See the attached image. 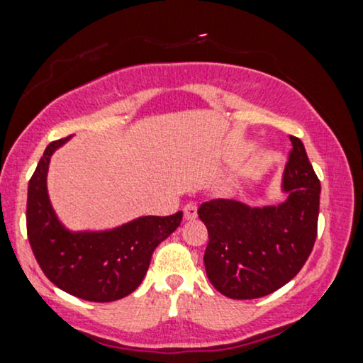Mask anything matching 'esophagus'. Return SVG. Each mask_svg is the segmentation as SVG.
I'll return each mask as SVG.
<instances>
[{"instance_id":"esophagus-1","label":"esophagus","mask_w":363,"mask_h":363,"mask_svg":"<svg viewBox=\"0 0 363 363\" xmlns=\"http://www.w3.org/2000/svg\"><path fill=\"white\" fill-rule=\"evenodd\" d=\"M196 216H198V204L187 203L184 206V218L186 220H194Z\"/></svg>"}]
</instances>
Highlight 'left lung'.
Instances as JSON below:
<instances>
[{
    "instance_id": "8db88e82",
    "label": "left lung",
    "mask_w": 363,
    "mask_h": 363,
    "mask_svg": "<svg viewBox=\"0 0 363 363\" xmlns=\"http://www.w3.org/2000/svg\"><path fill=\"white\" fill-rule=\"evenodd\" d=\"M279 206L248 208L233 199L203 203L198 215L208 228L204 267L209 282L231 299H257L281 289L306 264L318 235L321 184L306 148L291 137Z\"/></svg>"
}]
</instances>
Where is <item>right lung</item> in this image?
<instances>
[{"instance_id":"obj_1","label":"right lung","mask_w":363,"mask_h":363,"mask_svg":"<svg viewBox=\"0 0 363 363\" xmlns=\"http://www.w3.org/2000/svg\"><path fill=\"white\" fill-rule=\"evenodd\" d=\"M47 145L28 182L27 237L47 279L69 294L94 303L125 298L140 286L152 253L181 225L182 211L142 216L120 228L99 233H71L59 223L47 194V169L55 148Z\"/></svg>"}]
</instances>
